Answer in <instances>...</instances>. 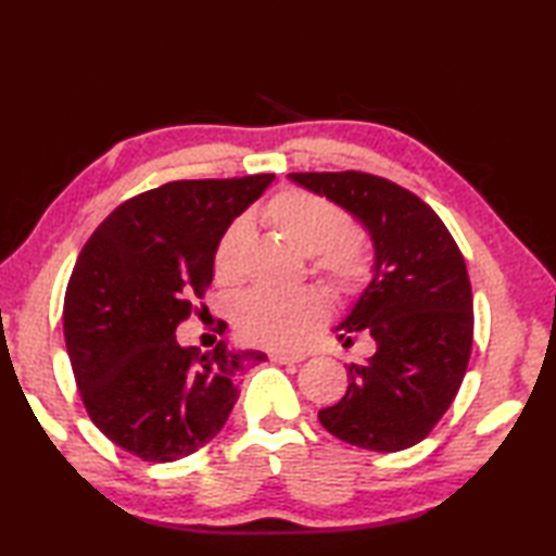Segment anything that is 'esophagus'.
<instances>
[{
	"instance_id": "34e87169",
	"label": "esophagus",
	"mask_w": 556,
	"mask_h": 556,
	"mask_svg": "<svg viewBox=\"0 0 556 556\" xmlns=\"http://www.w3.org/2000/svg\"><path fill=\"white\" fill-rule=\"evenodd\" d=\"M305 356H299V353H269L271 363L279 365H289V363H301Z\"/></svg>"
}]
</instances>
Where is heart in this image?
Wrapping results in <instances>:
<instances>
[{"mask_svg":"<svg viewBox=\"0 0 556 556\" xmlns=\"http://www.w3.org/2000/svg\"><path fill=\"white\" fill-rule=\"evenodd\" d=\"M263 219L281 239L313 257V269L339 296L356 299L375 279V255L358 233L353 219L334 200L303 188H287L269 200ZM251 227L236 219L222 233L215 251V279L236 287L245 275V251ZM325 291L308 287L293 293L251 291L236 303L233 325L248 344L271 351H296L327 320Z\"/></svg>","mask_w":556,"mask_h":556,"instance_id":"obj_1","label":"heart"}]
</instances>
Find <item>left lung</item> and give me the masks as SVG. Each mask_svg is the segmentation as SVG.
<instances>
[{"label": "left lung", "instance_id": "obj_1", "mask_svg": "<svg viewBox=\"0 0 556 556\" xmlns=\"http://www.w3.org/2000/svg\"><path fill=\"white\" fill-rule=\"evenodd\" d=\"M289 179L349 210L375 243V279L337 332L344 344L368 332L377 351L349 365L346 394L317 418L370 452L418 444L454 404L473 349L466 260L437 212L404 186L353 169Z\"/></svg>", "mask_w": 556, "mask_h": 556}]
</instances>
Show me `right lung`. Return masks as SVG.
Returning a JSON list of instances; mask_svg holds the SVG:
<instances>
[{"instance_id": "obj_1", "label": "right lung", "mask_w": 556, "mask_h": 556, "mask_svg": "<svg viewBox=\"0 0 556 556\" xmlns=\"http://www.w3.org/2000/svg\"><path fill=\"white\" fill-rule=\"evenodd\" d=\"M275 174L169 181L116 207L71 271L64 339L90 420L124 452L167 464L224 428L241 375L267 356L181 349L176 327L207 311L215 251ZM219 327V334L224 332Z\"/></svg>"}]
</instances>
